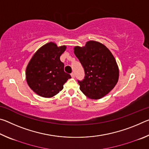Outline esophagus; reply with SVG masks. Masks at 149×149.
Returning a JSON list of instances; mask_svg holds the SVG:
<instances>
[{
  "label": "esophagus",
  "instance_id": "obj_1",
  "mask_svg": "<svg viewBox=\"0 0 149 149\" xmlns=\"http://www.w3.org/2000/svg\"><path fill=\"white\" fill-rule=\"evenodd\" d=\"M71 76H72V78H74L75 77V74H74V72H72V74H71Z\"/></svg>",
  "mask_w": 149,
  "mask_h": 149
}]
</instances>
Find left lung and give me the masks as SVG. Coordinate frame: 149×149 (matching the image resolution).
Returning <instances> with one entry per match:
<instances>
[{"label":"left lung","instance_id":"left-lung-1","mask_svg":"<svg viewBox=\"0 0 149 149\" xmlns=\"http://www.w3.org/2000/svg\"><path fill=\"white\" fill-rule=\"evenodd\" d=\"M74 53L85 71L84 79L78 81L83 93L97 100L110 92L118 83L119 69L109 49L99 42L89 41L85 47H75Z\"/></svg>","mask_w":149,"mask_h":149}]
</instances>
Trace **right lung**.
Listing matches in <instances>:
<instances>
[{"label": "right lung", "instance_id": "obj_1", "mask_svg": "<svg viewBox=\"0 0 149 149\" xmlns=\"http://www.w3.org/2000/svg\"><path fill=\"white\" fill-rule=\"evenodd\" d=\"M66 47H58L50 42L35 52L26 68V81L29 87L39 96L52 97L63 89L71 75L64 72L60 57Z\"/></svg>", "mask_w": 149, "mask_h": 149}]
</instances>
